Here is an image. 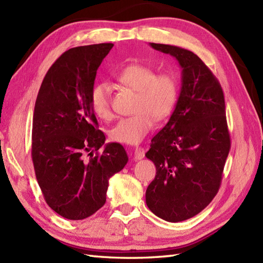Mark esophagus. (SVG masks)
Masks as SVG:
<instances>
[{
  "label": "esophagus",
  "mask_w": 263,
  "mask_h": 263,
  "mask_svg": "<svg viewBox=\"0 0 263 263\" xmlns=\"http://www.w3.org/2000/svg\"><path fill=\"white\" fill-rule=\"evenodd\" d=\"M144 154L145 151L143 147H136V150H134V160L138 161V160H142L144 158Z\"/></svg>",
  "instance_id": "1"
}]
</instances>
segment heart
Masks as SVG:
<instances>
[{
    "instance_id": "heart-1",
    "label": "heart",
    "mask_w": 263,
    "mask_h": 263,
    "mask_svg": "<svg viewBox=\"0 0 263 263\" xmlns=\"http://www.w3.org/2000/svg\"><path fill=\"white\" fill-rule=\"evenodd\" d=\"M117 79L120 83L138 92L134 104L137 113L121 119L111 129L110 138L120 143L138 144L151 131L154 118L162 120L172 111L178 97L177 79L169 72L156 73L154 67L143 63L125 66ZM90 103L99 119H112L109 84L102 82L94 85Z\"/></svg>"
}]
</instances>
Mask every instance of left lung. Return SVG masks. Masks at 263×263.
I'll list each match as a JSON object with an SVG mask.
<instances>
[{"label": "left lung", "mask_w": 263, "mask_h": 263, "mask_svg": "<svg viewBox=\"0 0 263 263\" xmlns=\"http://www.w3.org/2000/svg\"><path fill=\"white\" fill-rule=\"evenodd\" d=\"M150 45L176 58L182 71L174 111L145 153L157 167L145 201L157 217L180 222L201 212L219 191L230 151L224 96L217 78L193 52Z\"/></svg>", "instance_id": "obj_1"}]
</instances>
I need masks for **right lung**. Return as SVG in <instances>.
<instances>
[{"label": "right lung", "mask_w": 263, "mask_h": 263, "mask_svg": "<svg viewBox=\"0 0 263 263\" xmlns=\"http://www.w3.org/2000/svg\"><path fill=\"white\" fill-rule=\"evenodd\" d=\"M113 48L101 43L70 49L50 67L36 98L32 160L46 203L61 217L83 220L102 208L110 178L123 169L120 143L104 145L90 96L97 71Z\"/></svg>", "instance_id": "1"}]
</instances>
